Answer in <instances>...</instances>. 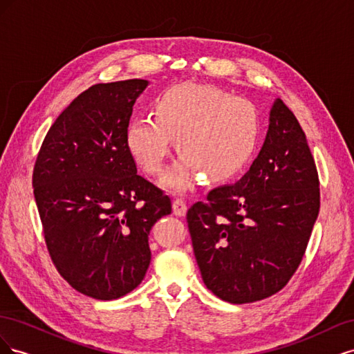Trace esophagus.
<instances>
[{"instance_id":"esophagus-1","label":"esophagus","mask_w":354,"mask_h":354,"mask_svg":"<svg viewBox=\"0 0 354 354\" xmlns=\"http://www.w3.org/2000/svg\"><path fill=\"white\" fill-rule=\"evenodd\" d=\"M173 211H174L176 216H178V217H185V216H186V212H187V205H186V202H185V201H181V199H174V202H173Z\"/></svg>"}]
</instances>
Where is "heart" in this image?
<instances>
[{
    "instance_id": "obj_1",
    "label": "heart",
    "mask_w": 354,
    "mask_h": 354,
    "mask_svg": "<svg viewBox=\"0 0 354 354\" xmlns=\"http://www.w3.org/2000/svg\"><path fill=\"white\" fill-rule=\"evenodd\" d=\"M151 115L128 124L127 149L146 173L158 174L176 137L181 155L160 185L178 194L195 186L198 171L209 181L238 174L260 137L255 106L207 84L173 85L155 99Z\"/></svg>"
}]
</instances>
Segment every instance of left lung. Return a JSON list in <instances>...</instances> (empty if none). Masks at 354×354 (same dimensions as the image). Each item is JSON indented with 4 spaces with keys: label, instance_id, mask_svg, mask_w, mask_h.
I'll return each instance as SVG.
<instances>
[{
    "label": "left lung",
    "instance_id": "8db88e82",
    "mask_svg": "<svg viewBox=\"0 0 354 354\" xmlns=\"http://www.w3.org/2000/svg\"><path fill=\"white\" fill-rule=\"evenodd\" d=\"M319 207V178L306 134L276 99L251 168L187 211L203 283L232 304L281 291L303 260Z\"/></svg>",
    "mask_w": 354,
    "mask_h": 354
}]
</instances>
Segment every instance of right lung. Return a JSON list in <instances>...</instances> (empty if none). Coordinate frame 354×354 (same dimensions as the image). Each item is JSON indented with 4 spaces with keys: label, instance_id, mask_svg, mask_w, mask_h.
Listing matches in <instances>:
<instances>
[{
    "label": "right lung",
    "instance_id": "1",
    "mask_svg": "<svg viewBox=\"0 0 354 354\" xmlns=\"http://www.w3.org/2000/svg\"><path fill=\"white\" fill-rule=\"evenodd\" d=\"M146 80L95 84L48 130L38 153L34 195L47 248L72 288L116 299L142 283L149 233L171 201L137 174L125 131Z\"/></svg>",
    "mask_w": 354,
    "mask_h": 354
}]
</instances>
